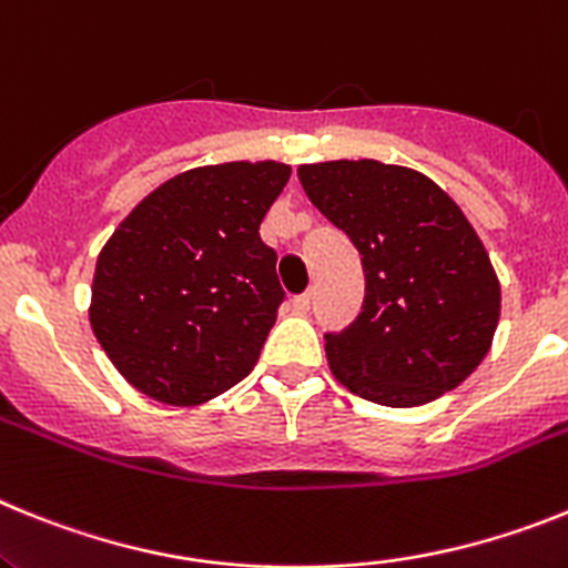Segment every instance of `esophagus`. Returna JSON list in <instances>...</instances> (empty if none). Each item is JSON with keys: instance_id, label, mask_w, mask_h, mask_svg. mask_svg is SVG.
<instances>
[{"instance_id": "obj_1", "label": "esophagus", "mask_w": 568, "mask_h": 568, "mask_svg": "<svg viewBox=\"0 0 568 568\" xmlns=\"http://www.w3.org/2000/svg\"><path fill=\"white\" fill-rule=\"evenodd\" d=\"M312 291H305V294H297V297L291 300V305H294V312L297 314H305L308 308H312Z\"/></svg>"}]
</instances>
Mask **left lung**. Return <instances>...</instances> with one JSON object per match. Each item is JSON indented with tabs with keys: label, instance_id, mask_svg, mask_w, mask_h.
<instances>
[{
	"label": "left lung",
	"instance_id": "1",
	"mask_svg": "<svg viewBox=\"0 0 568 568\" xmlns=\"http://www.w3.org/2000/svg\"><path fill=\"white\" fill-rule=\"evenodd\" d=\"M297 176L366 271L359 317L325 334L334 377L392 408L460 386L491 348L500 280L457 202L420 171L377 160L312 162Z\"/></svg>",
	"mask_w": 568,
	"mask_h": 568
}]
</instances>
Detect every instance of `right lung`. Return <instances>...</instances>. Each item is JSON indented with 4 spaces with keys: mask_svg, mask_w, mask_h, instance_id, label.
Returning a JSON list of instances; mask_svg holds the SVG:
<instances>
[{
    "mask_svg": "<svg viewBox=\"0 0 568 568\" xmlns=\"http://www.w3.org/2000/svg\"><path fill=\"white\" fill-rule=\"evenodd\" d=\"M288 176L274 160L191 168L108 236L88 320L136 392L202 406L248 377L283 303L260 223Z\"/></svg>",
    "mask_w": 568,
    "mask_h": 568,
    "instance_id": "add662e5",
    "label": "right lung"
}]
</instances>
